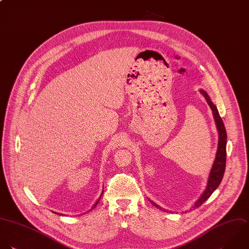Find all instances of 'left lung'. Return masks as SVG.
Instances as JSON below:
<instances>
[{"mask_svg": "<svg viewBox=\"0 0 249 249\" xmlns=\"http://www.w3.org/2000/svg\"><path fill=\"white\" fill-rule=\"evenodd\" d=\"M202 95L206 98L209 106L211 107L213 116H214V120L216 123V127L218 130V135H219V139H218V147H217V151H216V156H215V160L213 162V168L211 170L210 173V177H209V180H208V184H207V188L205 189L204 193L201 195V197L198 199V201L195 202L194 206L192 207L193 209L199 208L201 205H203L210 197L211 195L217 189V187L219 186L223 176H224V172H225V167H226V143H227V134H226V129L224 126V123L219 115V112L217 110V107L213 105V103L212 102V100L210 99L209 95L207 94V92L205 90H200ZM150 201V200H149ZM150 203L155 206L157 209H161V207H159L157 204H155L153 201H150ZM163 210V209H162ZM166 210H164L165 212Z\"/></svg>", "mask_w": 249, "mask_h": 249, "instance_id": "1", "label": "left lung"}]
</instances>
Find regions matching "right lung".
<instances>
[{
  "label": "right lung",
  "mask_w": 249,
  "mask_h": 249,
  "mask_svg": "<svg viewBox=\"0 0 249 249\" xmlns=\"http://www.w3.org/2000/svg\"><path fill=\"white\" fill-rule=\"evenodd\" d=\"M103 193H104V191H103V192H102V194H101V196H100V198H99V199H98V200H97V201H96V203H95V204H94V205H93V207H92V208H91V210H90V211H92V210H94V209H95V208H96V206H97V205H98V203H99V201H100V199H101V197H102V195H103ZM90 211H89V212H90ZM59 214H60V213H59ZM60 215H63V214H60Z\"/></svg>",
  "instance_id": "right-lung-1"
}]
</instances>
